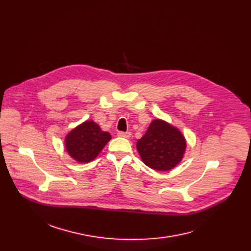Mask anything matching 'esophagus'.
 I'll return each mask as SVG.
<instances>
[{
	"label": "esophagus",
	"instance_id": "1",
	"mask_svg": "<svg viewBox=\"0 0 251 251\" xmlns=\"http://www.w3.org/2000/svg\"><path fill=\"white\" fill-rule=\"evenodd\" d=\"M118 136L120 137H124V138H129L131 136V133L130 132H122V131H120V132L117 133Z\"/></svg>",
	"mask_w": 251,
	"mask_h": 251
}]
</instances>
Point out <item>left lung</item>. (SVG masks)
<instances>
[{
    "label": "left lung",
    "instance_id": "1",
    "mask_svg": "<svg viewBox=\"0 0 251 251\" xmlns=\"http://www.w3.org/2000/svg\"><path fill=\"white\" fill-rule=\"evenodd\" d=\"M136 147L148 167L155 171H169L182 160L186 142L178 129L156 119L138 139Z\"/></svg>",
    "mask_w": 251,
    "mask_h": 251
}]
</instances>
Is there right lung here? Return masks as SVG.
I'll return each mask as SVG.
<instances>
[{
	"mask_svg": "<svg viewBox=\"0 0 251 251\" xmlns=\"http://www.w3.org/2000/svg\"><path fill=\"white\" fill-rule=\"evenodd\" d=\"M110 139V133L103 132L95 122L86 121L71 131L65 143L73 159L80 163H88L96 159Z\"/></svg>",
	"mask_w": 251,
	"mask_h": 251,
	"instance_id": "add662e5",
	"label": "right lung"
}]
</instances>
